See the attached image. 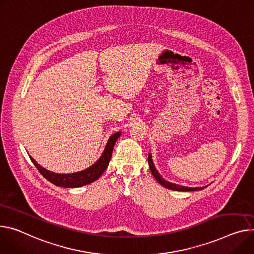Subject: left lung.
I'll return each instance as SVG.
<instances>
[{
	"label": "left lung",
	"mask_w": 254,
	"mask_h": 254,
	"mask_svg": "<svg viewBox=\"0 0 254 254\" xmlns=\"http://www.w3.org/2000/svg\"><path fill=\"white\" fill-rule=\"evenodd\" d=\"M148 162H149V167H150V170L153 174V176L155 177V179L161 184V186H163L169 190H176V191H195V190H203L204 188H189V187H182V186H179V184H176V183H172V182H169L167 180H165L162 176L160 175V173L157 171L154 163H153V160H152V156L151 154H149V157H148Z\"/></svg>",
	"instance_id": "8db88e82"
}]
</instances>
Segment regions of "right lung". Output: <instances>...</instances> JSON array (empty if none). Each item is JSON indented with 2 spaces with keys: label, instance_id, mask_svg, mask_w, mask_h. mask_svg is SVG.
<instances>
[{
  "label": "right lung",
  "instance_id": "right-lung-1",
  "mask_svg": "<svg viewBox=\"0 0 254 254\" xmlns=\"http://www.w3.org/2000/svg\"><path fill=\"white\" fill-rule=\"evenodd\" d=\"M120 135H121V132L119 131V132L113 133L109 137V140L107 141V144L105 146V149H104L102 155L93 165L90 166L89 168H87L85 170L75 172V173L60 174V173H55V172L49 171L45 168H43L42 166H40L38 163H36V161L31 156H29V157L33 162V164L36 166V168L40 172V174L43 177L47 178L49 181L54 183L55 186L63 187V188H80V187L86 186V184H89L91 182L95 181L102 175V173L105 171V169L107 168V166L109 164V161H110L111 155H112L113 146L120 137Z\"/></svg>",
  "mask_w": 254,
  "mask_h": 254
}]
</instances>
